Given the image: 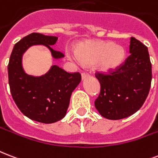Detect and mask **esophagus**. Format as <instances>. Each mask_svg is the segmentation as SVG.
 I'll use <instances>...</instances> for the list:
<instances>
[{"instance_id":"1","label":"esophagus","mask_w":158,"mask_h":158,"mask_svg":"<svg viewBox=\"0 0 158 158\" xmlns=\"http://www.w3.org/2000/svg\"><path fill=\"white\" fill-rule=\"evenodd\" d=\"M88 76H89V74H86V73H82V74H81L82 79H85V78H87Z\"/></svg>"}]
</instances>
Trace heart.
<instances>
[{
  "mask_svg": "<svg viewBox=\"0 0 158 158\" xmlns=\"http://www.w3.org/2000/svg\"><path fill=\"white\" fill-rule=\"evenodd\" d=\"M70 59L76 64H95L98 71L108 74L122 64L125 59V50L111 42L94 40L79 47L77 56H71Z\"/></svg>",
  "mask_w": 158,
  "mask_h": 158,
  "instance_id": "obj_1",
  "label": "heart"
}]
</instances>
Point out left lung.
I'll use <instances>...</instances> for the list:
<instances>
[{
  "mask_svg": "<svg viewBox=\"0 0 158 158\" xmlns=\"http://www.w3.org/2000/svg\"><path fill=\"white\" fill-rule=\"evenodd\" d=\"M130 55L109 74L96 73L100 94L94 105L101 116L111 120L125 118L139 110L148 95L152 64L147 46L130 38Z\"/></svg>",
  "mask_w": 158,
  "mask_h": 158,
  "instance_id": "8db88e82",
  "label": "left lung"
}]
</instances>
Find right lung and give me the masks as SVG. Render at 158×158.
Listing matches in <instances>:
<instances>
[{"instance_id":"1","label":"right lung","mask_w":158,"mask_h":158,"mask_svg":"<svg viewBox=\"0 0 158 158\" xmlns=\"http://www.w3.org/2000/svg\"><path fill=\"white\" fill-rule=\"evenodd\" d=\"M58 37L31 33L15 44L8 64V78L12 98L21 113L36 122L53 123L65 116L71 94L81 81L79 73H68L52 65L41 76L29 75L22 66L24 53L32 45L43 44L55 60L64 55L52 49Z\"/></svg>"}]
</instances>
